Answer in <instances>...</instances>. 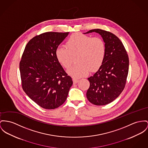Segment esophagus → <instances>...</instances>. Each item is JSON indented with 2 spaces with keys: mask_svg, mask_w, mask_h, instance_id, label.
<instances>
[{
  "mask_svg": "<svg viewBox=\"0 0 148 148\" xmlns=\"http://www.w3.org/2000/svg\"><path fill=\"white\" fill-rule=\"evenodd\" d=\"M72 81H73V84H76V83L78 82L79 79H76V78H73V79H72Z\"/></svg>",
  "mask_w": 148,
  "mask_h": 148,
  "instance_id": "1",
  "label": "esophagus"
}]
</instances>
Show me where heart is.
I'll use <instances>...</instances> for the list:
<instances>
[{"instance_id":"heart-1","label":"heart","mask_w":148,"mask_h":148,"mask_svg":"<svg viewBox=\"0 0 148 148\" xmlns=\"http://www.w3.org/2000/svg\"><path fill=\"white\" fill-rule=\"evenodd\" d=\"M67 47L58 46L56 50V56L59 63L66 69L71 65L73 57L77 56L78 64L67 69V73L74 77L85 76L89 70L97 71L106 53V43L102 38L81 34L72 35L67 42Z\"/></svg>"}]
</instances>
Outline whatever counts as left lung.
Instances as JSON below:
<instances>
[{"instance_id": "8db88e82", "label": "left lung", "mask_w": 148, "mask_h": 148, "mask_svg": "<svg viewBox=\"0 0 148 148\" xmlns=\"http://www.w3.org/2000/svg\"><path fill=\"white\" fill-rule=\"evenodd\" d=\"M100 34L106 45L104 61L98 71L88 78L90 87L86 92L89 101L96 106L112 102L122 92L128 75L129 59L122 42L113 34L101 29H94Z\"/></svg>"}]
</instances>
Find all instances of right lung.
I'll return each instance as SVG.
<instances>
[{"instance_id":"1","label":"right lung","mask_w":148,"mask_h":148,"mask_svg":"<svg viewBox=\"0 0 148 148\" xmlns=\"http://www.w3.org/2000/svg\"><path fill=\"white\" fill-rule=\"evenodd\" d=\"M69 32H47L28 42L20 63L23 91L40 107L57 108L67 98L73 84L56 56V50Z\"/></svg>"}]
</instances>
